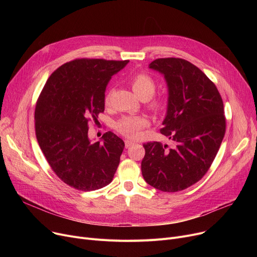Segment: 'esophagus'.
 Segmentation results:
<instances>
[{
    "label": "esophagus",
    "mask_w": 257,
    "mask_h": 257,
    "mask_svg": "<svg viewBox=\"0 0 257 257\" xmlns=\"http://www.w3.org/2000/svg\"><path fill=\"white\" fill-rule=\"evenodd\" d=\"M132 145H134V142H132V141H130V140H126V141H125V146H126V148H129V147H131Z\"/></svg>",
    "instance_id": "esophagus-1"
}]
</instances>
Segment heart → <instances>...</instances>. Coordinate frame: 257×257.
<instances>
[{
  "label": "heart",
  "instance_id": "1",
  "mask_svg": "<svg viewBox=\"0 0 257 257\" xmlns=\"http://www.w3.org/2000/svg\"><path fill=\"white\" fill-rule=\"evenodd\" d=\"M131 85L137 93V96L142 100H149V106L153 110H160L163 108L164 102L161 99H151L155 92V81L146 74H139L131 80ZM110 100V91L105 96V103L108 104ZM149 121L141 115H126L119 118L115 123V129L121 136L129 139H138L141 136L142 130L148 126Z\"/></svg>",
  "mask_w": 257,
  "mask_h": 257
}]
</instances>
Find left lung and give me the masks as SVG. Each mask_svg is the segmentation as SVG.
Returning <instances> with one entry per match:
<instances>
[{"instance_id": "obj_1", "label": "left lung", "mask_w": 257, "mask_h": 257, "mask_svg": "<svg viewBox=\"0 0 257 257\" xmlns=\"http://www.w3.org/2000/svg\"><path fill=\"white\" fill-rule=\"evenodd\" d=\"M149 67L167 81L168 109L160 133L173 146L145 144L142 174L159 191L179 192L204 176L220 149L226 131L223 100L212 81L190 61L159 58Z\"/></svg>"}]
</instances>
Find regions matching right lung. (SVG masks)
Masks as SVG:
<instances>
[{"label":"right lung","instance_id":"right-lung-1","mask_svg":"<svg viewBox=\"0 0 257 257\" xmlns=\"http://www.w3.org/2000/svg\"><path fill=\"white\" fill-rule=\"evenodd\" d=\"M129 60L80 58L48 79L35 107V133L51 169L67 185L96 191L109 184L125 144L111 131L90 143L89 120L104 111L105 89Z\"/></svg>","mask_w":257,"mask_h":257}]
</instances>
